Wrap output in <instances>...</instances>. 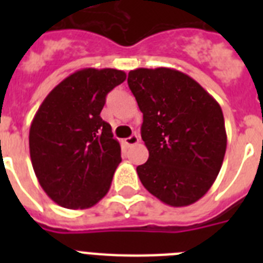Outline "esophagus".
<instances>
[{"instance_id": "34e87169", "label": "esophagus", "mask_w": 263, "mask_h": 263, "mask_svg": "<svg viewBox=\"0 0 263 263\" xmlns=\"http://www.w3.org/2000/svg\"><path fill=\"white\" fill-rule=\"evenodd\" d=\"M138 142H139V137L137 136V134H133V136H130L129 138L125 139V143H126L127 146H133Z\"/></svg>"}]
</instances>
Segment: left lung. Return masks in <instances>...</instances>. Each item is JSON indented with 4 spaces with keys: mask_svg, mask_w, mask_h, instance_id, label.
I'll list each match as a JSON object with an SVG mask.
<instances>
[{
    "mask_svg": "<svg viewBox=\"0 0 263 263\" xmlns=\"http://www.w3.org/2000/svg\"><path fill=\"white\" fill-rule=\"evenodd\" d=\"M127 84L143 113L141 137L148 159L137 167L143 187L171 206L194 204L222 166L221 108L197 81L173 68L133 69Z\"/></svg>",
    "mask_w": 263,
    "mask_h": 263,
    "instance_id": "1",
    "label": "left lung"
}]
</instances>
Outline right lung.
Wrapping results in <instances>:
<instances>
[{
    "mask_svg": "<svg viewBox=\"0 0 263 263\" xmlns=\"http://www.w3.org/2000/svg\"><path fill=\"white\" fill-rule=\"evenodd\" d=\"M126 79L113 68L73 72L47 95L30 126L34 173L51 200L68 210L99 203L121 162V146L100 117L106 95Z\"/></svg>",
    "mask_w": 263,
    "mask_h": 263,
    "instance_id": "obj_1",
    "label": "right lung"
}]
</instances>
